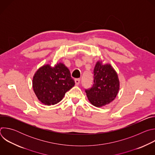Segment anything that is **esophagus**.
<instances>
[{
  "instance_id": "34e87169",
  "label": "esophagus",
  "mask_w": 155,
  "mask_h": 155,
  "mask_svg": "<svg viewBox=\"0 0 155 155\" xmlns=\"http://www.w3.org/2000/svg\"><path fill=\"white\" fill-rule=\"evenodd\" d=\"M75 83L76 85H78L80 83V78H76L75 79Z\"/></svg>"
}]
</instances>
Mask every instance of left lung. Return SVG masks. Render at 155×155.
Segmentation results:
<instances>
[{
    "mask_svg": "<svg viewBox=\"0 0 155 155\" xmlns=\"http://www.w3.org/2000/svg\"><path fill=\"white\" fill-rule=\"evenodd\" d=\"M93 84L85 90L88 100L94 106L99 107L111 102L116 97L120 82L118 75L111 65L102 64L98 61L93 71Z\"/></svg>",
    "mask_w": 155,
    "mask_h": 155,
    "instance_id": "left-lung-1",
    "label": "left lung"
}]
</instances>
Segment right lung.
I'll use <instances>...</instances> for the list:
<instances>
[{
	"mask_svg": "<svg viewBox=\"0 0 155 155\" xmlns=\"http://www.w3.org/2000/svg\"><path fill=\"white\" fill-rule=\"evenodd\" d=\"M32 84L38 100L43 104L51 105L59 102L65 93L75 85V81L68 68L59 63L54 68L47 64L38 69Z\"/></svg>",
	"mask_w": 155,
	"mask_h": 155,
	"instance_id": "right-lung-1",
	"label": "right lung"
}]
</instances>
